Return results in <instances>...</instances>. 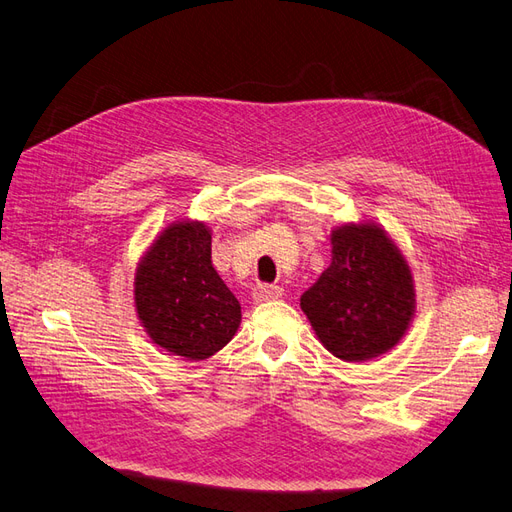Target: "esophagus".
I'll list each match as a JSON object with an SVG mask.
<instances>
[{
	"label": "esophagus",
	"mask_w": 512,
	"mask_h": 512,
	"mask_svg": "<svg viewBox=\"0 0 512 512\" xmlns=\"http://www.w3.org/2000/svg\"><path fill=\"white\" fill-rule=\"evenodd\" d=\"M284 290L275 284H258L254 288V299L256 301H273V299H280Z\"/></svg>",
	"instance_id": "34e87169"
}]
</instances>
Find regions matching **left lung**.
I'll return each instance as SVG.
<instances>
[{
  "mask_svg": "<svg viewBox=\"0 0 512 512\" xmlns=\"http://www.w3.org/2000/svg\"><path fill=\"white\" fill-rule=\"evenodd\" d=\"M323 347L344 362H366L396 347L416 310L411 269L377 224L331 232V265L301 295Z\"/></svg>",
  "mask_w": 512,
  "mask_h": 512,
  "instance_id": "obj_1",
  "label": "left lung"
}]
</instances>
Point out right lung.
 <instances>
[{
	"label": "right lung",
	"mask_w": 512,
	"mask_h": 512,
	"mask_svg": "<svg viewBox=\"0 0 512 512\" xmlns=\"http://www.w3.org/2000/svg\"><path fill=\"white\" fill-rule=\"evenodd\" d=\"M135 308L155 344L193 362L237 334L241 306L213 267L202 222L172 224L150 245L135 273Z\"/></svg>",
	"instance_id": "right-lung-1"
}]
</instances>
